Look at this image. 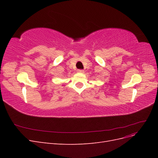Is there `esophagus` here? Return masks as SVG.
<instances>
[{
  "mask_svg": "<svg viewBox=\"0 0 158 158\" xmlns=\"http://www.w3.org/2000/svg\"><path fill=\"white\" fill-rule=\"evenodd\" d=\"M77 72H78V73H84V70H82V69H79V70H77Z\"/></svg>",
  "mask_w": 158,
  "mask_h": 158,
  "instance_id": "1",
  "label": "esophagus"
}]
</instances>
